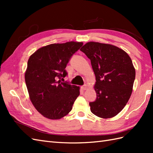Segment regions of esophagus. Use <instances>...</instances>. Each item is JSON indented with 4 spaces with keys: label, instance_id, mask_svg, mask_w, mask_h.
Wrapping results in <instances>:
<instances>
[{
    "label": "esophagus",
    "instance_id": "obj_1",
    "mask_svg": "<svg viewBox=\"0 0 153 153\" xmlns=\"http://www.w3.org/2000/svg\"><path fill=\"white\" fill-rule=\"evenodd\" d=\"M82 89L83 90H86V89H87V85H86V84H85V85H83V86L82 87Z\"/></svg>",
    "mask_w": 153,
    "mask_h": 153
}]
</instances>
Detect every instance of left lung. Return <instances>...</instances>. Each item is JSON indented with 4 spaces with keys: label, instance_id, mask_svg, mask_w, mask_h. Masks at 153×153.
I'll return each instance as SVG.
<instances>
[{
    "label": "left lung",
    "instance_id": "obj_1",
    "mask_svg": "<svg viewBox=\"0 0 153 153\" xmlns=\"http://www.w3.org/2000/svg\"><path fill=\"white\" fill-rule=\"evenodd\" d=\"M81 51L91 60L96 77L97 99L89 102L91 111L102 118L121 112L132 93L135 70L124 51L110 44L89 42Z\"/></svg>",
    "mask_w": 153,
    "mask_h": 153
}]
</instances>
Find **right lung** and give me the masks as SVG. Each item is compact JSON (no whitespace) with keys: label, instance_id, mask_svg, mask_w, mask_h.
<instances>
[{"label":"right lung","instance_id":"add662e5","mask_svg":"<svg viewBox=\"0 0 153 153\" xmlns=\"http://www.w3.org/2000/svg\"><path fill=\"white\" fill-rule=\"evenodd\" d=\"M83 44L74 41L51 44L39 48L29 58L25 73L29 95L35 108L45 118H63L79 95V87L58 79L67 76L66 65Z\"/></svg>","mask_w":153,"mask_h":153}]
</instances>
